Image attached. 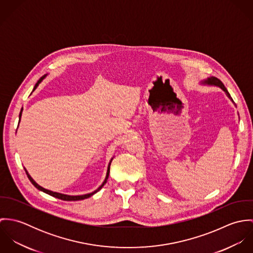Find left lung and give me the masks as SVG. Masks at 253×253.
Here are the masks:
<instances>
[{
	"label": "left lung",
	"mask_w": 253,
	"mask_h": 253,
	"mask_svg": "<svg viewBox=\"0 0 253 253\" xmlns=\"http://www.w3.org/2000/svg\"><path fill=\"white\" fill-rule=\"evenodd\" d=\"M202 84H209V85H215V86H219L221 89H223V90L226 92L227 96H228V97L233 101V99H232L231 95L229 94V92H228L227 88L225 87V85L223 84V83H222L219 79H217L215 77H211V78H208L207 80L202 81Z\"/></svg>",
	"instance_id": "8db88e82"
}]
</instances>
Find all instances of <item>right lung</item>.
I'll return each mask as SVG.
<instances>
[{
  "label": "right lung",
  "mask_w": 253,
  "mask_h": 253,
  "mask_svg": "<svg viewBox=\"0 0 253 253\" xmlns=\"http://www.w3.org/2000/svg\"><path fill=\"white\" fill-rule=\"evenodd\" d=\"M46 77V74L45 75H43L38 82H37L36 84H35V86H34V88H33V91L36 89L37 87H38V85L41 84V82ZM22 111H23V109H21V111H20V113H19V122H20V118H21V115H22ZM18 125H19V123H18ZM112 160H113V158L111 159V161L109 162L108 168H107V173H106V177H105V179L103 181V183L95 190V191H93L92 193H88V194H85V195H81V196H70V195H65V194H61V193H57V192H52V191H50V190H47V189H44V188H42V186H40L39 184H37L36 181L34 180L31 176H30V174L28 173V171L26 170V169H25V171H26V174H27V176H28V178H29V180L32 182V184L36 187L37 189H39L40 191H42L43 193H45V194H48V195H50V196H52V197H54V198H57V199H60V200H62V201H81V200H84V199H87V198H89V197H91L92 195H94L95 193H97L105 184H106V182H107V179H108L109 177V172H110V166H111V163H112Z\"/></svg>",
  "instance_id": "add662e5"
}]
</instances>
